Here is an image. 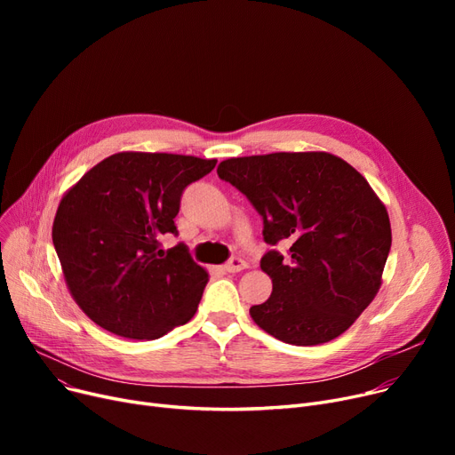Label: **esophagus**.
I'll list each match as a JSON object with an SVG mask.
<instances>
[{
    "mask_svg": "<svg viewBox=\"0 0 455 455\" xmlns=\"http://www.w3.org/2000/svg\"><path fill=\"white\" fill-rule=\"evenodd\" d=\"M247 267V264H245V259H242V258H230L227 264L223 266V269L227 271V273H240V271H243Z\"/></svg>",
    "mask_w": 455,
    "mask_h": 455,
    "instance_id": "34e87169",
    "label": "esophagus"
}]
</instances>
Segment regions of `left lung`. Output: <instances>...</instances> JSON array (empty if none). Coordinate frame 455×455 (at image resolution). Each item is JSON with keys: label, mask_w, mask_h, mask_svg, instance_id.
<instances>
[{"label": "left lung", "mask_w": 455, "mask_h": 455, "mask_svg": "<svg viewBox=\"0 0 455 455\" xmlns=\"http://www.w3.org/2000/svg\"><path fill=\"white\" fill-rule=\"evenodd\" d=\"M221 180L251 201L264 240L288 243L259 261L273 293L254 323L299 347L336 339L376 297L391 251L387 210L365 177L330 153H271L223 160Z\"/></svg>", "instance_id": "obj_1"}]
</instances>
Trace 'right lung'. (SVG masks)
I'll return each mask as SVG.
<instances>
[{
  "mask_svg": "<svg viewBox=\"0 0 455 455\" xmlns=\"http://www.w3.org/2000/svg\"><path fill=\"white\" fill-rule=\"evenodd\" d=\"M218 160L167 153H117L93 165L62 197L53 245L71 297L101 328L158 339L196 315L208 273L179 234L182 191Z\"/></svg>",
  "mask_w": 455,
  "mask_h": 455,
  "instance_id": "add662e5",
  "label": "right lung"
}]
</instances>
